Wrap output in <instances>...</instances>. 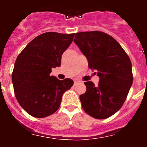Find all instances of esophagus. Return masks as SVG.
Instances as JSON below:
<instances>
[{
	"mask_svg": "<svg viewBox=\"0 0 147 147\" xmlns=\"http://www.w3.org/2000/svg\"><path fill=\"white\" fill-rule=\"evenodd\" d=\"M78 84H80V82H79V81H74V86L77 85Z\"/></svg>",
	"mask_w": 147,
	"mask_h": 147,
	"instance_id": "34e87169",
	"label": "esophagus"
}]
</instances>
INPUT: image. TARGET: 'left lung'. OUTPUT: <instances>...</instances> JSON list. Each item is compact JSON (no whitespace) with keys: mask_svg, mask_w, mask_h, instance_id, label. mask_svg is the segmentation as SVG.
<instances>
[{"mask_svg":"<svg viewBox=\"0 0 147 147\" xmlns=\"http://www.w3.org/2000/svg\"><path fill=\"white\" fill-rule=\"evenodd\" d=\"M74 42L96 70L97 86L86 82L87 90L80 95L82 107L97 119H105L119 111L125 102L133 81L132 63L120 44L107 34L98 31L79 32Z\"/></svg>","mask_w":147,"mask_h":147,"instance_id":"obj_1","label":"left lung"}]
</instances>
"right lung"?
Wrapping results in <instances>:
<instances>
[{"instance_id": "1", "label": "right lung", "mask_w": 147, "mask_h": 147, "mask_svg": "<svg viewBox=\"0 0 147 147\" xmlns=\"http://www.w3.org/2000/svg\"><path fill=\"white\" fill-rule=\"evenodd\" d=\"M75 34L46 32L32 40L17 57L11 74L15 95L27 113L45 118L59 109L62 95L74 85L71 79L50 76L59 67Z\"/></svg>"}]
</instances>
